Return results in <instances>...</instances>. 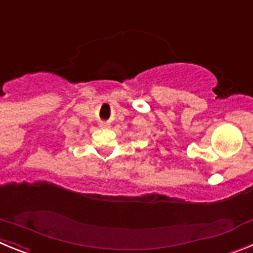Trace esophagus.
Masks as SVG:
<instances>
[{"mask_svg":"<svg viewBox=\"0 0 253 253\" xmlns=\"http://www.w3.org/2000/svg\"><path fill=\"white\" fill-rule=\"evenodd\" d=\"M100 126H101V128H110V124H109V123H101Z\"/></svg>","mask_w":253,"mask_h":253,"instance_id":"1","label":"esophagus"}]
</instances>
